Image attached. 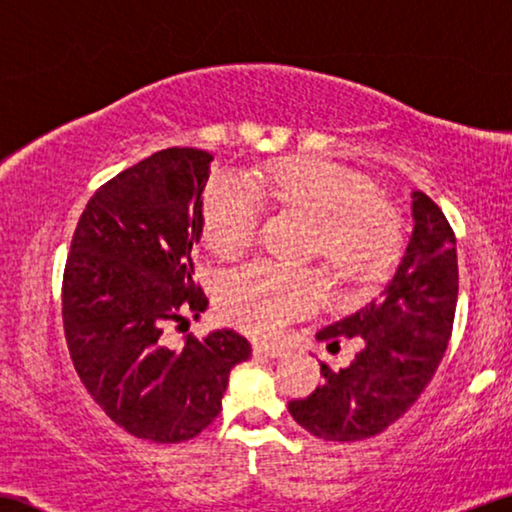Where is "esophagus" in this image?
<instances>
[{
	"label": "esophagus",
	"mask_w": 512,
	"mask_h": 512,
	"mask_svg": "<svg viewBox=\"0 0 512 512\" xmlns=\"http://www.w3.org/2000/svg\"><path fill=\"white\" fill-rule=\"evenodd\" d=\"M255 354H259V356H269V358H280V356H285L287 352L282 347H278V345H266V342H257L255 345Z\"/></svg>",
	"instance_id": "1"
}]
</instances>
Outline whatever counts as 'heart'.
Returning <instances> with one entry per match:
<instances>
[{
	"label": "heart",
	"instance_id": "b5f03b06",
	"mask_svg": "<svg viewBox=\"0 0 512 512\" xmlns=\"http://www.w3.org/2000/svg\"><path fill=\"white\" fill-rule=\"evenodd\" d=\"M255 193L315 218L312 250L340 280H375L398 255V213L365 174L322 158H289L250 177V186L234 177L209 183L202 197V234L218 257H239L255 241L262 220ZM322 289L317 271L257 262L225 280L220 303L243 331L273 335L308 310Z\"/></svg>",
	"mask_w": 512,
	"mask_h": 512
}]
</instances>
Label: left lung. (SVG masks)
<instances>
[{
  "label": "left lung",
  "instance_id": "8db88e82",
  "mask_svg": "<svg viewBox=\"0 0 512 512\" xmlns=\"http://www.w3.org/2000/svg\"><path fill=\"white\" fill-rule=\"evenodd\" d=\"M411 220L384 292L317 333V340L349 335L363 342L349 368L333 372L322 363L324 384L289 402L294 421L319 439L361 441L384 432L418 400L446 354L457 305L455 234L421 190L411 193Z\"/></svg>",
  "mask_w": 512,
  "mask_h": 512
}]
</instances>
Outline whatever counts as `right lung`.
Segmentation results:
<instances>
[{
    "mask_svg": "<svg viewBox=\"0 0 512 512\" xmlns=\"http://www.w3.org/2000/svg\"><path fill=\"white\" fill-rule=\"evenodd\" d=\"M213 156L172 147L140 160L94 193L66 259L61 315L78 377L114 423L137 439L179 444L223 407L250 342L232 329L174 345L165 326L197 317L193 280L202 193Z\"/></svg>",
    "mask_w": 512,
    "mask_h": 512,
    "instance_id": "obj_1",
    "label": "right lung"
}]
</instances>
